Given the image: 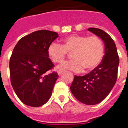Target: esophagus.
<instances>
[{"instance_id": "34e87169", "label": "esophagus", "mask_w": 128, "mask_h": 128, "mask_svg": "<svg viewBox=\"0 0 128 128\" xmlns=\"http://www.w3.org/2000/svg\"><path fill=\"white\" fill-rule=\"evenodd\" d=\"M58 72V76H61V75L63 74V72H64L62 71V70H58V72Z\"/></svg>"}]
</instances>
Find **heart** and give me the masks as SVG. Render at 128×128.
I'll return each instance as SVG.
<instances>
[{
  "mask_svg": "<svg viewBox=\"0 0 128 128\" xmlns=\"http://www.w3.org/2000/svg\"><path fill=\"white\" fill-rule=\"evenodd\" d=\"M63 44L52 42L48 48V54L55 63H61L69 53L73 60L62 63L58 67L61 70H70L88 72L96 68L100 64L104 54V46L97 36L71 35L63 39Z\"/></svg>",
  "mask_w": 128,
  "mask_h": 128,
  "instance_id": "1",
  "label": "heart"
}]
</instances>
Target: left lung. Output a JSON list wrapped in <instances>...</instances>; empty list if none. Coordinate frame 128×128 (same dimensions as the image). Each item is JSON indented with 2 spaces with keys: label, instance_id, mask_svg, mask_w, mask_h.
<instances>
[{
  "label": "left lung",
  "instance_id": "8db88e82",
  "mask_svg": "<svg viewBox=\"0 0 128 128\" xmlns=\"http://www.w3.org/2000/svg\"><path fill=\"white\" fill-rule=\"evenodd\" d=\"M88 30L103 40L105 54L100 64L90 73L83 76H75L70 90L79 101L94 105L103 100L114 86L119 56L114 41L108 34L98 28H91Z\"/></svg>",
  "mask_w": 128,
  "mask_h": 128
}]
</instances>
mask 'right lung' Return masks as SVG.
<instances>
[{
	"mask_svg": "<svg viewBox=\"0 0 128 128\" xmlns=\"http://www.w3.org/2000/svg\"><path fill=\"white\" fill-rule=\"evenodd\" d=\"M58 34L39 30L22 37L15 46L10 59V81L23 103L33 107L43 105L52 94L56 72L48 58V48Z\"/></svg>",
	"mask_w": 128,
	"mask_h": 128,
	"instance_id": "1",
	"label": "right lung"
}]
</instances>
